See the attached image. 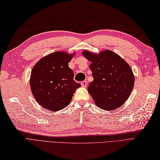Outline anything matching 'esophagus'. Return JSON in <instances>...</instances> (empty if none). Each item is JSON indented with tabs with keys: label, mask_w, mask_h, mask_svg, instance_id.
<instances>
[{
	"label": "esophagus",
	"mask_w": 160,
	"mask_h": 160,
	"mask_svg": "<svg viewBox=\"0 0 160 160\" xmlns=\"http://www.w3.org/2000/svg\"><path fill=\"white\" fill-rule=\"evenodd\" d=\"M81 86L83 87V88H85V87L87 86V81H82V82L81 83Z\"/></svg>",
	"instance_id": "obj_1"
}]
</instances>
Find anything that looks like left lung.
Returning a JSON list of instances; mask_svg holds the SVG:
<instances>
[{
  "label": "left lung",
  "mask_w": 160,
  "mask_h": 160,
  "mask_svg": "<svg viewBox=\"0 0 160 160\" xmlns=\"http://www.w3.org/2000/svg\"><path fill=\"white\" fill-rule=\"evenodd\" d=\"M89 65L93 81L88 91L98 107L105 111L116 109L126 102L134 85V75L130 65L111 50L94 53L83 51Z\"/></svg>",
  "instance_id": "8db88e82"
}]
</instances>
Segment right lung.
<instances>
[{
    "label": "right lung",
    "instance_id": "obj_1",
    "mask_svg": "<svg viewBox=\"0 0 160 160\" xmlns=\"http://www.w3.org/2000/svg\"><path fill=\"white\" fill-rule=\"evenodd\" d=\"M75 52L58 51L38 61L31 71L30 85L38 104L46 109L58 111L71 102L81 84L74 81V72L68 62Z\"/></svg>",
    "mask_w": 160,
    "mask_h": 160
}]
</instances>
